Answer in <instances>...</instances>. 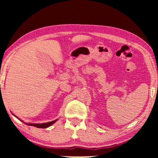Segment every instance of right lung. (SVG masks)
<instances>
[{
  "instance_id": "1",
  "label": "right lung",
  "mask_w": 158,
  "mask_h": 158,
  "mask_svg": "<svg viewBox=\"0 0 158 158\" xmlns=\"http://www.w3.org/2000/svg\"><path fill=\"white\" fill-rule=\"evenodd\" d=\"M56 121L57 120L52 121V122H50L43 123V124H26L30 125V126H34V127H37V128H47V127H48L49 126H51L52 124H53L54 123L56 122Z\"/></svg>"
}]
</instances>
